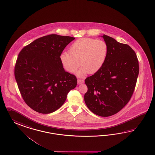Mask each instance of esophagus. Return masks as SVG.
<instances>
[{
	"instance_id": "34e87169",
	"label": "esophagus",
	"mask_w": 155,
	"mask_h": 155,
	"mask_svg": "<svg viewBox=\"0 0 155 155\" xmlns=\"http://www.w3.org/2000/svg\"><path fill=\"white\" fill-rule=\"evenodd\" d=\"M84 80H83V79H78V84H83V83H84Z\"/></svg>"
}]
</instances>
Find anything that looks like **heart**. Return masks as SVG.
<instances>
[{
  "label": "heart",
  "mask_w": 155,
  "mask_h": 155,
  "mask_svg": "<svg viewBox=\"0 0 155 155\" xmlns=\"http://www.w3.org/2000/svg\"><path fill=\"white\" fill-rule=\"evenodd\" d=\"M69 52L60 54L61 65L67 72L74 73L81 64L82 67L76 74L83 76L88 73L95 74L102 68L107 56L108 45L104 40L81 38L70 46Z\"/></svg>",
  "instance_id": "1"
}]
</instances>
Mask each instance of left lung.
I'll list each match as a JSON object with an SVG mask.
<instances>
[{"label":"left lung","instance_id":"8db88e82","mask_svg":"<svg viewBox=\"0 0 155 155\" xmlns=\"http://www.w3.org/2000/svg\"><path fill=\"white\" fill-rule=\"evenodd\" d=\"M108 45V54L102 68L85 79L88 91L85 104L96 115H115L128 103L135 90L139 72V61L130 45L102 36Z\"/></svg>","mask_w":155,"mask_h":155}]
</instances>
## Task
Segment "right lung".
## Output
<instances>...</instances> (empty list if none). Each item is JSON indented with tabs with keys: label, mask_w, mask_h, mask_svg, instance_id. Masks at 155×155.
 Returning a JSON list of instances; mask_svg holds the SVG:
<instances>
[{
	"label": "right lung",
	"mask_w": 155,
	"mask_h": 155,
	"mask_svg": "<svg viewBox=\"0 0 155 155\" xmlns=\"http://www.w3.org/2000/svg\"><path fill=\"white\" fill-rule=\"evenodd\" d=\"M71 36L47 35L21 50L15 66V79L25 103L36 112L47 114L64 104L68 93L77 85L75 75L66 72L59 56Z\"/></svg>",
	"instance_id": "add662e5"
}]
</instances>
